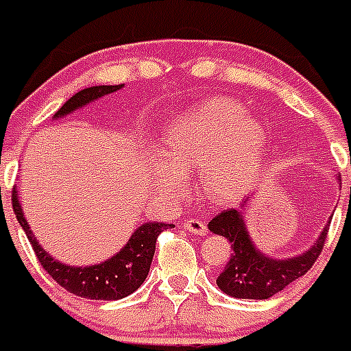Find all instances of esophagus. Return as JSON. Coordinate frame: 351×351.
Here are the masks:
<instances>
[{"mask_svg":"<svg viewBox=\"0 0 351 351\" xmlns=\"http://www.w3.org/2000/svg\"><path fill=\"white\" fill-rule=\"evenodd\" d=\"M184 229L189 230V232H193V234H198V236H205L209 230H207V225H205V221L198 220V218H187V220L184 221Z\"/></svg>","mask_w":351,"mask_h":351,"instance_id":"1","label":"esophagus"}]
</instances>
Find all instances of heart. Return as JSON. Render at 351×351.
<instances>
[{
    "mask_svg": "<svg viewBox=\"0 0 351 351\" xmlns=\"http://www.w3.org/2000/svg\"><path fill=\"white\" fill-rule=\"evenodd\" d=\"M265 144V131L230 101H210L182 117L166 135V158L153 160L156 185L176 193L184 175L202 167V184L215 198H230L249 184Z\"/></svg>",
    "mask_w": 351,
    "mask_h": 351,
    "instance_id": "heart-1",
    "label": "heart"
}]
</instances>
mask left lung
Wrapping results in <instances>:
<instances>
[{"label":"left lung","mask_w":351,"mask_h":351,"mask_svg":"<svg viewBox=\"0 0 351 351\" xmlns=\"http://www.w3.org/2000/svg\"><path fill=\"white\" fill-rule=\"evenodd\" d=\"M209 230L227 238L232 247L230 259L216 279V285L232 298L269 299L312 269L326 241L328 225L308 252L292 259H272L256 250L247 234L240 210L225 209L218 213L209 221Z\"/></svg>","instance_id":"8db88e82"}]
</instances>
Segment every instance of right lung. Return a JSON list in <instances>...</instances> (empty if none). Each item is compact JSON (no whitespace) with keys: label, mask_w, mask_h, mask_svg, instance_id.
Returning a JSON list of instances; mask_svg holds the SVG:
<instances>
[{"label":"right lung","mask_w":351,"mask_h":351,"mask_svg":"<svg viewBox=\"0 0 351 351\" xmlns=\"http://www.w3.org/2000/svg\"><path fill=\"white\" fill-rule=\"evenodd\" d=\"M121 88L122 84L86 88V90L75 93L72 99H68L53 115V119L72 113L77 108L84 106V104L95 101L102 95L117 92ZM12 209L19 225L27 234L28 241L32 245L37 261L41 263V267L47 270L48 274L52 276V279H56L62 289H66L68 292H72L79 298L102 299V301H115V299L126 298V295L133 294L144 283V279L147 278V272H149L151 261H153L158 236L166 229L175 227L173 223L149 221V223L141 225L135 230V234L131 236V240L128 241L126 247L119 254L104 261V263L93 265V267H68V265L59 263L57 259H53L52 256L47 254L39 247L27 220L23 218V209L18 202L16 187L12 189Z\"/></svg>","instance_id":"right-lung-1"}]
</instances>
